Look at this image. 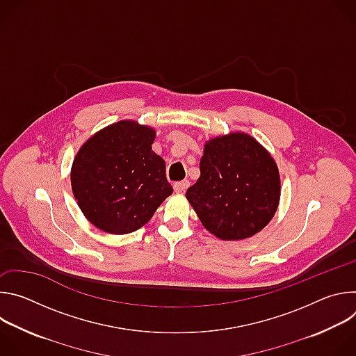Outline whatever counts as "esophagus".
<instances>
[{"label":"esophagus","instance_id":"1","mask_svg":"<svg viewBox=\"0 0 356 356\" xmlns=\"http://www.w3.org/2000/svg\"><path fill=\"white\" fill-rule=\"evenodd\" d=\"M188 186H190L188 180H181V181H176L173 184V188L176 193H184L188 188Z\"/></svg>","mask_w":356,"mask_h":356}]
</instances>
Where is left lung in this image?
<instances>
[{"label":"left lung","instance_id":"obj_1","mask_svg":"<svg viewBox=\"0 0 356 356\" xmlns=\"http://www.w3.org/2000/svg\"><path fill=\"white\" fill-rule=\"evenodd\" d=\"M200 173L186 197L201 224L217 238H249L273 218L280 176L276 162L255 138L234 132L210 139Z\"/></svg>","mask_w":356,"mask_h":356}]
</instances>
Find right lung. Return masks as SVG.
I'll return each instance as SVG.
<instances>
[{
    "instance_id": "add662e5",
    "label": "right lung",
    "mask_w": 356,
    "mask_h": 356,
    "mask_svg": "<svg viewBox=\"0 0 356 356\" xmlns=\"http://www.w3.org/2000/svg\"><path fill=\"white\" fill-rule=\"evenodd\" d=\"M155 129L120 121L92 135L72 166V190L86 218L122 235L145 225L173 193L165 161L152 150Z\"/></svg>"
}]
</instances>
